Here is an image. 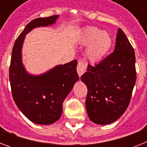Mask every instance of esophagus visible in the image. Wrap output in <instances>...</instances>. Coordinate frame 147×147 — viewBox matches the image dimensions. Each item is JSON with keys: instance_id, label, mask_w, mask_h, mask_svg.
<instances>
[{"instance_id": "1", "label": "esophagus", "mask_w": 147, "mask_h": 147, "mask_svg": "<svg viewBox=\"0 0 147 147\" xmlns=\"http://www.w3.org/2000/svg\"><path fill=\"white\" fill-rule=\"evenodd\" d=\"M86 67H87L86 64H85L84 62H82V61L81 60H80L79 62H78L77 67H76V71H77L79 76H81L82 75L85 71H86Z\"/></svg>"}]
</instances>
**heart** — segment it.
I'll use <instances>...</instances> for the list:
<instances>
[{
	"mask_svg": "<svg viewBox=\"0 0 147 147\" xmlns=\"http://www.w3.org/2000/svg\"><path fill=\"white\" fill-rule=\"evenodd\" d=\"M80 43L88 45L86 55L90 61L96 62L107 54L112 46L113 40L108 33L96 27H88L82 31Z\"/></svg>",
	"mask_w": 147,
	"mask_h": 147,
	"instance_id": "b5f03b06",
	"label": "heart"
}]
</instances>
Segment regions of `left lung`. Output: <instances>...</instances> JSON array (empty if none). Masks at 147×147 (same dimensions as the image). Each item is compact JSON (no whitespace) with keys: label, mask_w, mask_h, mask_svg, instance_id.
I'll list each match as a JSON object with an SVG mask.
<instances>
[{"label":"left lung","mask_w":147,"mask_h":147,"mask_svg":"<svg viewBox=\"0 0 147 147\" xmlns=\"http://www.w3.org/2000/svg\"><path fill=\"white\" fill-rule=\"evenodd\" d=\"M81 80L88 88L85 105L91 121L108 124L125 112L136 81V56L121 28L118 30L113 52L94 66L88 64Z\"/></svg>","instance_id":"left-lung-1"}]
</instances>
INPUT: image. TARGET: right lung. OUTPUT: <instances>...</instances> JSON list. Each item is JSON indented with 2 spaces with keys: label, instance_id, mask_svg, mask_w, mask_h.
Masks as SVG:
<instances>
[{
  "label": "right lung",
  "instance_id": "right-lung-1",
  "mask_svg": "<svg viewBox=\"0 0 147 147\" xmlns=\"http://www.w3.org/2000/svg\"><path fill=\"white\" fill-rule=\"evenodd\" d=\"M58 16L36 18L28 23L17 38L11 52L9 82L13 99L19 110L35 124H51L60 118L62 103L79 80L76 59L40 76L27 74L22 64L25 35L36 27L51 25Z\"/></svg>",
  "mask_w": 147,
  "mask_h": 147
}]
</instances>
